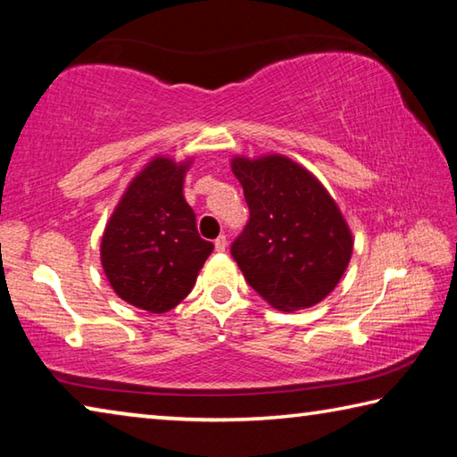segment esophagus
<instances>
[{
    "label": "esophagus",
    "instance_id": "obj_1",
    "mask_svg": "<svg viewBox=\"0 0 457 457\" xmlns=\"http://www.w3.org/2000/svg\"><path fill=\"white\" fill-rule=\"evenodd\" d=\"M226 247H228V237L226 236H220L218 239H215V250L226 252Z\"/></svg>",
    "mask_w": 457,
    "mask_h": 457
}]
</instances>
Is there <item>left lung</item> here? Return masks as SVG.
I'll return each mask as SVG.
<instances>
[{
  "mask_svg": "<svg viewBox=\"0 0 457 457\" xmlns=\"http://www.w3.org/2000/svg\"><path fill=\"white\" fill-rule=\"evenodd\" d=\"M250 221L231 244L247 284L290 312L335 290L353 253V234L316 177L284 154L231 159Z\"/></svg>",
  "mask_w": 457,
  "mask_h": 457,
  "instance_id": "obj_1",
  "label": "left lung"
}]
</instances>
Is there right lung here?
Segmentation results:
<instances>
[{"label":"right lung","instance_id":"1","mask_svg":"<svg viewBox=\"0 0 457 457\" xmlns=\"http://www.w3.org/2000/svg\"><path fill=\"white\" fill-rule=\"evenodd\" d=\"M191 161L154 157L120 197L100 242V262L112 290L154 314L191 292L213 244L199 237L195 213L183 197Z\"/></svg>","mask_w":457,"mask_h":457}]
</instances>
